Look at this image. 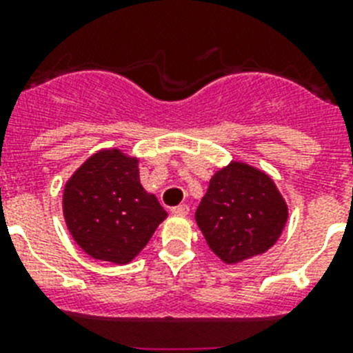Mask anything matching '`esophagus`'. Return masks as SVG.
Here are the masks:
<instances>
[{
    "instance_id": "34e87169",
    "label": "esophagus",
    "mask_w": 353,
    "mask_h": 353,
    "mask_svg": "<svg viewBox=\"0 0 353 353\" xmlns=\"http://www.w3.org/2000/svg\"><path fill=\"white\" fill-rule=\"evenodd\" d=\"M171 212H173L174 215H187L189 214V207H187V205H179V207L171 208Z\"/></svg>"
}]
</instances>
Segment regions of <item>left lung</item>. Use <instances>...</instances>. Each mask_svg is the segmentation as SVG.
<instances>
[{"instance_id": "left-lung-1", "label": "left lung", "mask_w": 353, "mask_h": 353, "mask_svg": "<svg viewBox=\"0 0 353 353\" xmlns=\"http://www.w3.org/2000/svg\"><path fill=\"white\" fill-rule=\"evenodd\" d=\"M286 219L288 207L272 179L244 162L217 171L196 210L208 248L226 263L272 248Z\"/></svg>"}]
</instances>
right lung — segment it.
I'll return each instance as SVG.
<instances>
[{"mask_svg":"<svg viewBox=\"0 0 353 353\" xmlns=\"http://www.w3.org/2000/svg\"><path fill=\"white\" fill-rule=\"evenodd\" d=\"M63 215L74 240L97 260L129 263L168 212L139 182L138 159L120 150L92 155L65 185Z\"/></svg>","mask_w":353,"mask_h":353,"instance_id":"1","label":"right lung"}]
</instances>
